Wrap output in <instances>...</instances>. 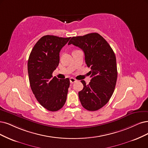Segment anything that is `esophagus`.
<instances>
[{
  "instance_id": "34e87169",
  "label": "esophagus",
  "mask_w": 148,
  "mask_h": 148,
  "mask_svg": "<svg viewBox=\"0 0 148 148\" xmlns=\"http://www.w3.org/2000/svg\"><path fill=\"white\" fill-rule=\"evenodd\" d=\"M69 80H70L71 84H73V83L76 82H77V80H76V79H74V78H73V77H71V78L69 79Z\"/></svg>"
}]
</instances>
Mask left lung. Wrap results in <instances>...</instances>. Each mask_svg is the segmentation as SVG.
Segmentation results:
<instances>
[{"instance_id": "1", "label": "left lung", "mask_w": 148, "mask_h": 148, "mask_svg": "<svg viewBox=\"0 0 148 148\" xmlns=\"http://www.w3.org/2000/svg\"><path fill=\"white\" fill-rule=\"evenodd\" d=\"M73 44L84 52L85 63L91 68L90 82L84 85L79 92L80 101L87 110L96 111L110 100L117 80L116 57L109 44L97 33L74 36L68 45Z\"/></svg>"}]
</instances>
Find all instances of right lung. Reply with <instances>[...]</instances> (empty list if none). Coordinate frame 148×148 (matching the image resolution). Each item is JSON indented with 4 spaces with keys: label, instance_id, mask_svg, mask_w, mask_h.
<instances>
[{
    "label": "right lung",
    "instance_id": "1",
    "mask_svg": "<svg viewBox=\"0 0 148 148\" xmlns=\"http://www.w3.org/2000/svg\"><path fill=\"white\" fill-rule=\"evenodd\" d=\"M71 37L45 35L37 41L28 60L29 82L36 100L47 110L56 112L66 101L70 82L68 78L52 77L60 62V52Z\"/></svg>",
    "mask_w": 148,
    "mask_h": 148
}]
</instances>
